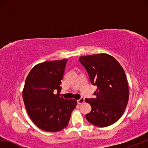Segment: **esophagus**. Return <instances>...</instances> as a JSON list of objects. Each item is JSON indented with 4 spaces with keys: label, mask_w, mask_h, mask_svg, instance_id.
I'll use <instances>...</instances> for the list:
<instances>
[{
    "label": "esophagus",
    "mask_w": 148,
    "mask_h": 148,
    "mask_svg": "<svg viewBox=\"0 0 148 148\" xmlns=\"http://www.w3.org/2000/svg\"><path fill=\"white\" fill-rule=\"evenodd\" d=\"M77 102H78V103L79 104H82V103H83L84 102V98H80L79 99H78V101H77Z\"/></svg>",
    "instance_id": "esophagus-1"
}]
</instances>
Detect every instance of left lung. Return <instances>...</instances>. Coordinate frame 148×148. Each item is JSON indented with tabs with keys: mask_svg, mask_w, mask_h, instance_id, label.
Wrapping results in <instances>:
<instances>
[{
	"mask_svg": "<svg viewBox=\"0 0 148 148\" xmlns=\"http://www.w3.org/2000/svg\"><path fill=\"white\" fill-rule=\"evenodd\" d=\"M80 62L86 69L92 84L97 86L95 98L85 99L91 106L86 115L89 122L105 127L121 117L127 105L129 86L125 71L114 57L107 53L81 56Z\"/></svg>",
	"mask_w": 148,
	"mask_h": 148,
	"instance_id": "8db88e82",
	"label": "left lung"
}]
</instances>
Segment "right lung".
Returning a JSON list of instances; mask_svg holds the SVG:
<instances>
[{
  "label": "right lung",
  "mask_w": 148,
  "mask_h": 148,
  "mask_svg": "<svg viewBox=\"0 0 148 148\" xmlns=\"http://www.w3.org/2000/svg\"><path fill=\"white\" fill-rule=\"evenodd\" d=\"M67 58L47 61L34 66L26 79L23 98L30 119L40 129L57 132L67 126L77 105L74 99L60 97ZM54 90H57L55 94Z\"/></svg>",
  "instance_id": "add662e5"
}]
</instances>
